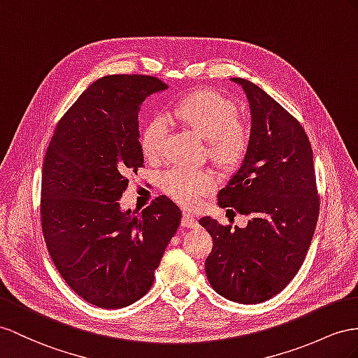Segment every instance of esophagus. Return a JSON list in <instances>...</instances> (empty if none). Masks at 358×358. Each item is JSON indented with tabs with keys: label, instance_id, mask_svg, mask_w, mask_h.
<instances>
[{
	"label": "esophagus",
	"instance_id": "esophagus-1",
	"mask_svg": "<svg viewBox=\"0 0 358 358\" xmlns=\"http://www.w3.org/2000/svg\"><path fill=\"white\" fill-rule=\"evenodd\" d=\"M181 225L186 227V228H195V227H198V221H196V217L194 215L189 213V212H185V213H182Z\"/></svg>",
	"mask_w": 358,
	"mask_h": 358
}]
</instances>
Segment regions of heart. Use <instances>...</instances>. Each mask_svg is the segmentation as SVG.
Returning <instances> with one entry per match:
<instances>
[{
    "mask_svg": "<svg viewBox=\"0 0 358 358\" xmlns=\"http://www.w3.org/2000/svg\"><path fill=\"white\" fill-rule=\"evenodd\" d=\"M169 116L198 133L207 143V152L217 166L233 169L239 164L250 145V130L237 119V107L230 99L213 92H198L178 101ZM168 136V124L154 117L145 127L142 150L146 159L163 155ZM215 187L213 173L206 169L177 166L163 177V189L182 206H192Z\"/></svg>",
    "mask_w": 358,
    "mask_h": 358,
    "instance_id": "b5f03b06",
    "label": "heart"
}]
</instances>
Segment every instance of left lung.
Segmentation results:
<instances>
[{
	"instance_id": "left-lung-1",
	"label": "left lung",
	"mask_w": 358,
	"mask_h": 358,
	"mask_svg": "<svg viewBox=\"0 0 358 358\" xmlns=\"http://www.w3.org/2000/svg\"><path fill=\"white\" fill-rule=\"evenodd\" d=\"M230 80L248 99L250 145L217 204L250 221L231 228L210 216L199 219L213 239L206 275L221 296L259 304L292 281L313 239L319 216L313 150L302 125L266 92L248 80Z\"/></svg>"
}]
</instances>
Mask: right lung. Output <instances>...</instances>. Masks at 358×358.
Returning <instances> with one entry per match:
<instances>
[{
    "instance_id": "obj_1",
    "label": "right lung",
    "mask_w": 358,
    "mask_h": 358,
    "mask_svg": "<svg viewBox=\"0 0 358 358\" xmlns=\"http://www.w3.org/2000/svg\"><path fill=\"white\" fill-rule=\"evenodd\" d=\"M168 89L150 76H107L92 83L59 121L42 172V231L62 278L101 308L141 299L181 222V210L159 196L122 210L127 176L143 166L139 112Z\"/></svg>"
}]
</instances>
